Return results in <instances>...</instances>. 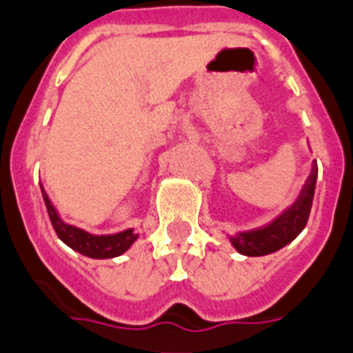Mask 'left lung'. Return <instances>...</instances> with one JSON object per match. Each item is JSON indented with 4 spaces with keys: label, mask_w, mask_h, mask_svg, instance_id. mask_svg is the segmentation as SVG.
<instances>
[{
    "label": "left lung",
    "mask_w": 353,
    "mask_h": 353,
    "mask_svg": "<svg viewBox=\"0 0 353 353\" xmlns=\"http://www.w3.org/2000/svg\"><path fill=\"white\" fill-rule=\"evenodd\" d=\"M316 181L317 167L314 165L308 181L302 186L301 196L296 197V201L289 209H285L276 221L270 222L268 226L249 230V232H239L236 236L230 237V243L234 245V249L245 256H264V254L279 251L281 247L291 243L308 222L310 209H312V201H314V192H316Z\"/></svg>",
    "instance_id": "left-lung-1"
}]
</instances>
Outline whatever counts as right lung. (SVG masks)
<instances>
[{
    "label": "right lung",
    "instance_id": "1",
    "mask_svg": "<svg viewBox=\"0 0 353 353\" xmlns=\"http://www.w3.org/2000/svg\"><path fill=\"white\" fill-rule=\"evenodd\" d=\"M41 194H43L45 207H47V212H49V219H51V224L54 232H57V236L61 237L68 247H72L74 251L81 252L89 259H114V256H119L139 237L132 232V228L123 230L119 234H110V236H92L89 232L77 228V226L66 224L59 216V212L54 209V205L51 203L49 196L45 194L43 188H41Z\"/></svg>",
    "mask_w": 353,
    "mask_h": 353
}]
</instances>
